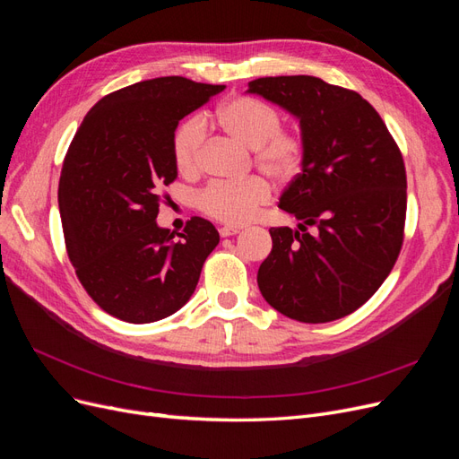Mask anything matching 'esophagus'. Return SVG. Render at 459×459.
Masks as SVG:
<instances>
[{"label":"esophagus","instance_id":"1","mask_svg":"<svg viewBox=\"0 0 459 459\" xmlns=\"http://www.w3.org/2000/svg\"><path fill=\"white\" fill-rule=\"evenodd\" d=\"M235 233H239V228H235V226H224V228H220V235H221V238H230V235H235Z\"/></svg>","mask_w":459,"mask_h":459}]
</instances>
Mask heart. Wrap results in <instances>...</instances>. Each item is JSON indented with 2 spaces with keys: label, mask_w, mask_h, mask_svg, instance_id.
<instances>
[{
  "label": "heart",
  "mask_w": 459,
  "mask_h": 459,
  "mask_svg": "<svg viewBox=\"0 0 459 459\" xmlns=\"http://www.w3.org/2000/svg\"><path fill=\"white\" fill-rule=\"evenodd\" d=\"M216 120L231 137L255 149V164L275 182H290L307 162L308 143L297 130L281 128V113L273 105L251 95L231 97L221 103ZM204 126L199 118L186 120L172 137V157L176 169L186 176L201 170ZM272 197L266 179L248 178L243 182H214L204 187L197 206L206 216L221 224L243 226L256 218L260 208Z\"/></svg>",
  "instance_id": "b5f03b06"
}]
</instances>
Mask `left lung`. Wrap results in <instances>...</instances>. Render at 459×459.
Returning a JSON list of instances; mask_svg holds the SVG:
<instances>
[{
	"instance_id": "1",
	"label": "left lung",
	"mask_w": 459,
	"mask_h": 459,
	"mask_svg": "<svg viewBox=\"0 0 459 459\" xmlns=\"http://www.w3.org/2000/svg\"><path fill=\"white\" fill-rule=\"evenodd\" d=\"M248 91L287 108L308 143L302 172L280 208L299 230L270 228L258 268L270 307L302 324H325L368 302L404 243L406 166L386 124L362 95L316 76H266ZM314 225L316 234H308Z\"/></svg>"
}]
</instances>
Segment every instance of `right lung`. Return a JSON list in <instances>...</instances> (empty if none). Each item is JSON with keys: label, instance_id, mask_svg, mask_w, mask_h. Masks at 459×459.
<instances>
[{"label": "right lung", "instance_id": "obj_1", "mask_svg": "<svg viewBox=\"0 0 459 459\" xmlns=\"http://www.w3.org/2000/svg\"><path fill=\"white\" fill-rule=\"evenodd\" d=\"M221 90L184 76L137 82L97 101L68 145L59 179L66 253L97 307L122 322L182 308L220 241L204 218L187 220L179 241L155 220L178 176V122Z\"/></svg>", "mask_w": 459, "mask_h": 459}]
</instances>
